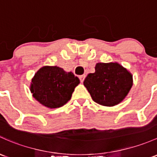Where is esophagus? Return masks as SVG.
Segmentation results:
<instances>
[{"label":"esophagus","mask_w":157,"mask_h":157,"mask_svg":"<svg viewBox=\"0 0 157 157\" xmlns=\"http://www.w3.org/2000/svg\"><path fill=\"white\" fill-rule=\"evenodd\" d=\"M85 77H86V75H84V74L83 75L80 76V82H81V83H83L84 79H85Z\"/></svg>","instance_id":"esophagus-1"}]
</instances>
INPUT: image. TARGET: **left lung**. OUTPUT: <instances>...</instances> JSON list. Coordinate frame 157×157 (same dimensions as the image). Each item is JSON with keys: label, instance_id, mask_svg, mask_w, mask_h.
Returning <instances> with one entry per match:
<instances>
[{"label": "left lung", "instance_id": "1", "mask_svg": "<svg viewBox=\"0 0 157 157\" xmlns=\"http://www.w3.org/2000/svg\"><path fill=\"white\" fill-rule=\"evenodd\" d=\"M95 70V73L89 74L83 81L92 100L107 107L123 101L132 86V74L117 62H99Z\"/></svg>", "mask_w": 157, "mask_h": 157}]
</instances>
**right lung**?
<instances>
[{
	"label": "right lung",
	"mask_w": 157,
	"mask_h": 157,
	"mask_svg": "<svg viewBox=\"0 0 157 157\" xmlns=\"http://www.w3.org/2000/svg\"><path fill=\"white\" fill-rule=\"evenodd\" d=\"M79 83L80 80L72 72H66L57 66H44L34 74L30 90L41 105L57 108L71 99Z\"/></svg>",
	"instance_id": "obj_1"
}]
</instances>
